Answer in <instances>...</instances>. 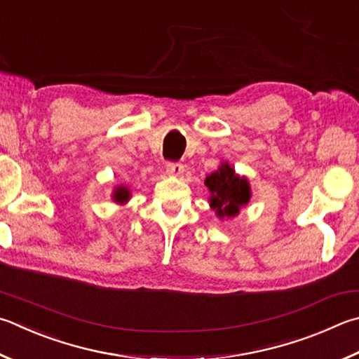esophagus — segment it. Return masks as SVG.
<instances>
[{
    "label": "esophagus",
    "mask_w": 359,
    "mask_h": 359,
    "mask_svg": "<svg viewBox=\"0 0 359 359\" xmlns=\"http://www.w3.org/2000/svg\"><path fill=\"white\" fill-rule=\"evenodd\" d=\"M166 172L169 175H182L184 174V165H180V163L169 161L166 165Z\"/></svg>",
    "instance_id": "34e87169"
}]
</instances>
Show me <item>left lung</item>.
I'll list each match as a JSON object with an SVG mask.
<instances>
[{
	"mask_svg": "<svg viewBox=\"0 0 359 359\" xmlns=\"http://www.w3.org/2000/svg\"><path fill=\"white\" fill-rule=\"evenodd\" d=\"M204 184L210 191V207L219 218L236 217L251 199L250 182L237 175L227 163H221L217 171L207 175Z\"/></svg>",
	"mask_w": 359,
	"mask_h": 359,
	"instance_id": "obj_1",
	"label": "left lung"
}]
</instances>
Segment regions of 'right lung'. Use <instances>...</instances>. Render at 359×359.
<instances>
[{
	"label": "right lung",
	"instance_id": "obj_1",
	"mask_svg": "<svg viewBox=\"0 0 359 359\" xmlns=\"http://www.w3.org/2000/svg\"><path fill=\"white\" fill-rule=\"evenodd\" d=\"M113 199L116 202H127L130 199V191L127 190L126 187H117L114 190V194H113Z\"/></svg>",
	"mask_w": 359,
	"mask_h": 359
}]
</instances>
